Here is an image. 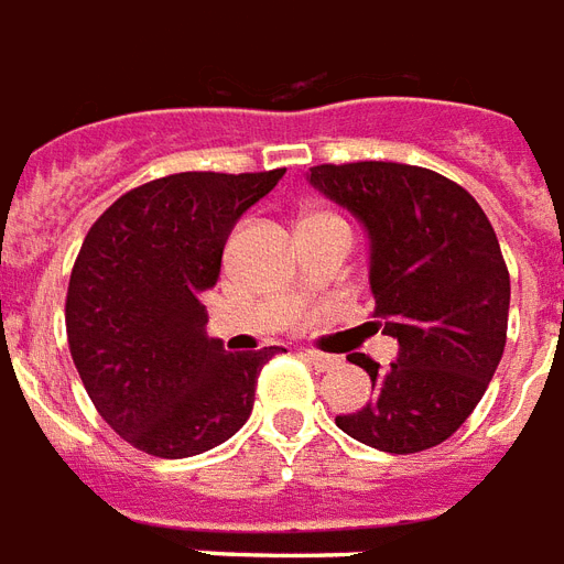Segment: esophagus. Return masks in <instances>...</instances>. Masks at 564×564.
Here are the masks:
<instances>
[{
  "mask_svg": "<svg viewBox=\"0 0 564 564\" xmlns=\"http://www.w3.org/2000/svg\"><path fill=\"white\" fill-rule=\"evenodd\" d=\"M303 357H306V360H310L315 369H322V372H324V369L336 367V357L324 355V351H303Z\"/></svg>",
  "mask_w": 564,
  "mask_h": 564,
  "instance_id": "34e87169",
  "label": "esophagus"
}]
</instances>
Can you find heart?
Instances as JSON below:
<instances>
[{"mask_svg":"<svg viewBox=\"0 0 564 564\" xmlns=\"http://www.w3.org/2000/svg\"><path fill=\"white\" fill-rule=\"evenodd\" d=\"M318 216H322V213H318ZM306 219H315V216H306Z\"/></svg>","mask_w":564,"mask_h":564,"instance_id":"1","label":"heart"}]
</instances>
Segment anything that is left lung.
Here are the masks:
<instances>
[{
    "mask_svg": "<svg viewBox=\"0 0 564 564\" xmlns=\"http://www.w3.org/2000/svg\"><path fill=\"white\" fill-rule=\"evenodd\" d=\"M310 183L364 221L376 315L400 343L390 367L351 357L376 400L336 426L388 454L442 445L505 351L511 276L490 219L466 188L417 164H315Z\"/></svg>",
    "mask_w": 564,
    "mask_h": 564,
    "instance_id": "1",
    "label": "left lung"
}]
</instances>
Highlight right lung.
<instances>
[{
  "instance_id": "obj_1",
  "label": "right lung",
  "mask_w": 564,
  "mask_h": 564,
  "mask_svg": "<svg viewBox=\"0 0 564 564\" xmlns=\"http://www.w3.org/2000/svg\"><path fill=\"white\" fill-rule=\"evenodd\" d=\"M285 167L186 171L117 197L86 234L65 297V330L96 412L143 454H204L249 421L276 345L225 351L200 294L219 282L225 240Z\"/></svg>"
}]
</instances>
